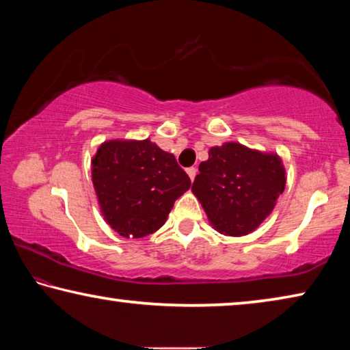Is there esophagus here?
<instances>
[{
  "label": "esophagus",
  "instance_id": "1",
  "mask_svg": "<svg viewBox=\"0 0 350 350\" xmlns=\"http://www.w3.org/2000/svg\"><path fill=\"white\" fill-rule=\"evenodd\" d=\"M187 173H188V176H190L191 180H195V177H196V174H198V170L195 168V166H191V168L187 170Z\"/></svg>",
  "mask_w": 350,
  "mask_h": 350
}]
</instances>
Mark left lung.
Here are the masks:
<instances>
[{"label":"left lung","mask_w":350,"mask_h":350,"mask_svg":"<svg viewBox=\"0 0 350 350\" xmlns=\"http://www.w3.org/2000/svg\"><path fill=\"white\" fill-rule=\"evenodd\" d=\"M285 170L274 154L226 143L208 151L191 190L221 234L241 237L257 229L285 190Z\"/></svg>","instance_id":"8db88e82"}]
</instances>
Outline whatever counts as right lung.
Here are the masks:
<instances>
[{
    "mask_svg": "<svg viewBox=\"0 0 350 350\" xmlns=\"http://www.w3.org/2000/svg\"><path fill=\"white\" fill-rule=\"evenodd\" d=\"M92 177L105 221L126 238L160 229L191 185L174 155L149 140L105 142L92 162Z\"/></svg>",
    "mask_w": 350,
    "mask_h": 350,
    "instance_id": "1",
    "label": "right lung"
}]
</instances>
